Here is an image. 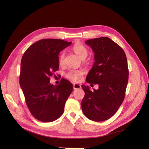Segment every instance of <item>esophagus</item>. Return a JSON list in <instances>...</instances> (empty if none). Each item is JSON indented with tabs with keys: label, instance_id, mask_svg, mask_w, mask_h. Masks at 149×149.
I'll return each mask as SVG.
<instances>
[{
	"label": "esophagus",
	"instance_id": "obj_1",
	"mask_svg": "<svg viewBox=\"0 0 149 149\" xmlns=\"http://www.w3.org/2000/svg\"><path fill=\"white\" fill-rule=\"evenodd\" d=\"M73 86H74V90L79 89V88H80L81 87L79 84H74Z\"/></svg>",
	"mask_w": 149,
	"mask_h": 149
}]
</instances>
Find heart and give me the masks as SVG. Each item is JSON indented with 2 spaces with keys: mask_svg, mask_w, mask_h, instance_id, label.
<instances>
[{
  "mask_svg": "<svg viewBox=\"0 0 149 149\" xmlns=\"http://www.w3.org/2000/svg\"><path fill=\"white\" fill-rule=\"evenodd\" d=\"M72 50L77 54V55L81 59L85 58L88 53V50L87 48L82 43H77L75 44L72 48ZM65 56V53L64 51H62L60 53L58 56V63L60 65H62L64 63V59ZM84 74V72L82 70H75L71 69L68 71L65 77L70 79L71 81L74 82H79L83 78V75Z\"/></svg>",
  "mask_w": 149,
  "mask_h": 149,
  "instance_id": "b5f03b06",
  "label": "heart"
}]
</instances>
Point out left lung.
<instances>
[{"label": "left lung", "mask_w": 149, "mask_h": 149, "mask_svg": "<svg viewBox=\"0 0 149 149\" xmlns=\"http://www.w3.org/2000/svg\"><path fill=\"white\" fill-rule=\"evenodd\" d=\"M86 43L95 53L86 81L98 84L99 89L91 91L81 86L85 92L82 111L90 120L104 121L117 112L124 100L129 75L127 59L124 50L108 37L90 39Z\"/></svg>", "instance_id": "left-lung-1"}]
</instances>
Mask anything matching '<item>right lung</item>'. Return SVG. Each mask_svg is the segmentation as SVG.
Segmentation results:
<instances>
[{"label": "right lung", "mask_w": 149, "mask_h": 149, "mask_svg": "<svg viewBox=\"0 0 149 149\" xmlns=\"http://www.w3.org/2000/svg\"><path fill=\"white\" fill-rule=\"evenodd\" d=\"M71 43L61 39L40 40L22 56L19 84L30 113L40 121L58 119L73 90L72 84L64 78L57 86L50 84V77L59 70V52Z\"/></svg>", "instance_id": "obj_1"}]
</instances>
